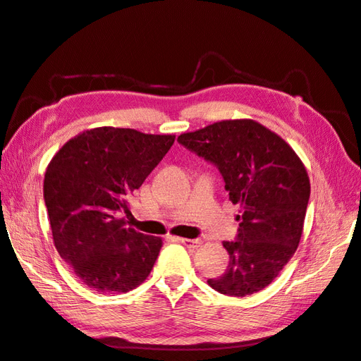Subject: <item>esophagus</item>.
<instances>
[{
    "label": "esophagus",
    "instance_id": "obj_1",
    "mask_svg": "<svg viewBox=\"0 0 361 361\" xmlns=\"http://www.w3.org/2000/svg\"><path fill=\"white\" fill-rule=\"evenodd\" d=\"M174 239H176V241H178V243L185 245V247L191 248V250H196V248L201 247V244H202L201 239H187V238H174Z\"/></svg>",
    "mask_w": 361,
    "mask_h": 361
}]
</instances>
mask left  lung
Wrapping results in <instances>:
<instances>
[{"instance_id": "8db88e82", "label": "left lung", "mask_w": 361, "mask_h": 361, "mask_svg": "<svg viewBox=\"0 0 361 361\" xmlns=\"http://www.w3.org/2000/svg\"><path fill=\"white\" fill-rule=\"evenodd\" d=\"M178 142L218 168L230 201L243 207L236 239L224 241L227 270L207 283L228 296L262 290L300 244L310 197L306 168L278 134L253 120H222Z\"/></svg>"}]
</instances>
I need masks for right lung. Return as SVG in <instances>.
I'll use <instances>...</instances> for the list:
<instances>
[{
	"label": "right lung",
	"mask_w": 361,
	"mask_h": 361,
	"mask_svg": "<svg viewBox=\"0 0 361 361\" xmlns=\"http://www.w3.org/2000/svg\"><path fill=\"white\" fill-rule=\"evenodd\" d=\"M174 135L102 126L55 154L43 196L57 252L82 283L125 293L145 281L162 239L128 227V201L174 143Z\"/></svg>",
	"instance_id": "add662e5"
}]
</instances>
